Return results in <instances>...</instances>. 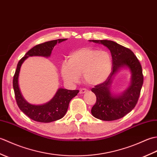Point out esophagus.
I'll return each mask as SVG.
<instances>
[{
    "label": "esophagus",
    "mask_w": 157,
    "mask_h": 157,
    "mask_svg": "<svg viewBox=\"0 0 157 157\" xmlns=\"http://www.w3.org/2000/svg\"><path fill=\"white\" fill-rule=\"evenodd\" d=\"M87 91H88L87 89L81 88L80 90H79V93H80V94H84V93H86Z\"/></svg>",
    "instance_id": "1"
}]
</instances>
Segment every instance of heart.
Masks as SVG:
<instances>
[{
    "mask_svg": "<svg viewBox=\"0 0 157 157\" xmlns=\"http://www.w3.org/2000/svg\"><path fill=\"white\" fill-rule=\"evenodd\" d=\"M111 67L112 59L108 52L84 47L72 52L68 61H63L61 75L69 83L78 82L79 76L83 75L87 84L95 86L108 78Z\"/></svg>",
    "mask_w": 157,
    "mask_h": 157,
    "instance_id": "heart-1",
    "label": "heart"
}]
</instances>
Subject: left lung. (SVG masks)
Here are the masks:
<instances>
[{"label": "left lung", "mask_w": 157, "mask_h": 157, "mask_svg": "<svg viewBox=\"0 0 157 157\" xmlns=\"http://www.w3.org/2000/svg\"><path fill=\"white\" fill-rule=\"evenodd\" d=\"M106 46L112 56V71L106 80L92 88L96 96L91 113L94 117L103 121H114L122 118L135 107L142 87L144 76L138 58L131 50L111 40H90ZM126 66L132 73L130 87L121 95H113L109 91L112 76L121 67Z\"/></svg>", "instance_id": "left-lung-1"}]
</instances>
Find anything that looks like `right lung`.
<instances>
[{"label":"right lung","mask_w":157,"mask_h":157,"mask_svg":"<svg viewBox=\"0 0 157 157\" xmlns=\"http://www.w3.org/2000/svg\"><path fill=\"white\" fill-rule=\"evenodd\" d=\"M65 39H58L46 42L35 46L26 53L19 61L13 76V86L14 89L17 104L19 109L28 117L36 121L49 123L63 118L67 111L69 102L78 94L79 90L59 88L51 101L42 105H34L28 103L23 98L19 88L18 77L21 64L29 56H41L48 57L56 43L66 40Z\"/></svg>","instance_id":"1"}]
</instances>
